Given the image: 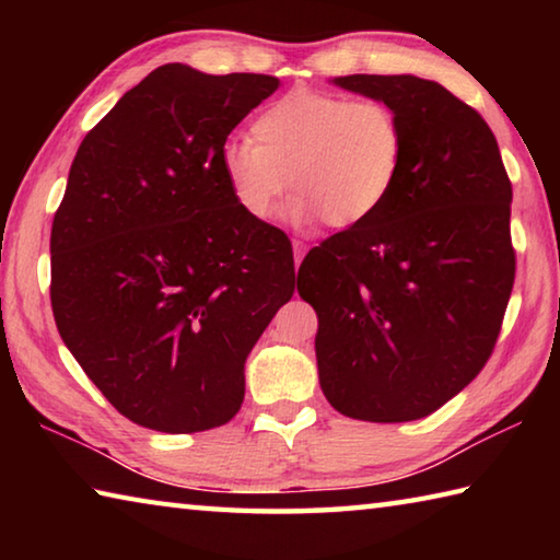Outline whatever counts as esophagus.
Masks as SVG:
<instances>
[{"instance_id":"34e87169","label":"esophagus","mask_w":560,"mask_h":560,"mask_svg":"<svg viewBox=\"0 0 560 560\" xmlns=\"http://www.w3.org/2000/svg\"><path fill=\"white\" fill-rule=\"evenodd\" d=\"M306 249L308 246L303 242H293V261H296V267L303 261V257H306Z\"/></svg>"}]
</instances>
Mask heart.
<instances>
[{
  "label": "heart",
  "mask_w": 560,
  "mask_h": 560,
  "mask_svg": "<svg viewBox=\"0 0 560 560\" xmlns=\"http://www.w3.org/2000/svg\"><path fill=\"white\" fill-rule=\"evenodd\" d=\"M249 132L222 148L220 170L252 220H267L291 185L293 224L353 230L383 210L405 170V126L381 98L299 89L264 106Z\"/></svg>",
  "instance_id": "heart-1"
}]
</instances>
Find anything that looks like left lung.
I'll use <instances>...</instances> for the list:
<instances>
[{
    "mask_svg": "<svg viewBox=\"0 0 560 560\" xmlns=\"http://www.w3.org/2000/svg\"><path fill=\"white\" fill-rule=\"evenodd\" d=\"M336 83L390 103L407 158L383 210L314 246L299 269L318 316L320 390L353 420H420L494 353L516 277L511 179L487 120L440 83Z\"/></svg>",
    "mask_w": 560,
    "mask_h": 560,
    "instance_id": "obj_1",
    "label": "left lung"
}]
</instances>
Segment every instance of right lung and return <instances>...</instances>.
Listing matches in <instances>:
<instances>
[{"label":"right lung","instance_id":"obj_1","mask_svg":"<svg viewBox=\"0 0 560 560\" xmlns=\"http://www.w3.org/2000/svg\"><path fill=\"white\" fill-rule=\"evenodd\" d=\"M277 75L165 63L75 153L51 224V311L103 397L140 428H220L244 360L293 296L291 240L232 200L226 136Z\"/></svg>","mask_w":560,"mask_h":560}]
</instances>
